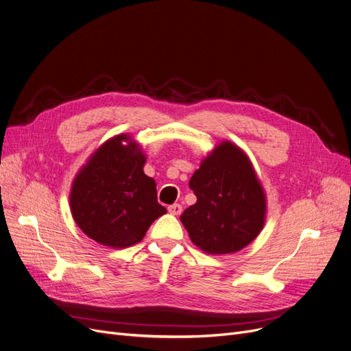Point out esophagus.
I'll use <instances>...</instances> for the list:
<instances>
[{
    "instance_id": "obj_1",
    "label": "esophagus",
    "mask_w": 351,
    "mask_h": 351,
    "mask_svg": "<svg viewBox=\"0 0 351 351\" xmlns=\"http://www.w3.org/2000/svg\"><path fill=\"white\" fill-rule=\"evenodd\" d=\"M168 212H169L171 215L178 216V215H180V213H182V206H180L179 204H173V205L168 206Z\"/></svg>"
}]
</instances>
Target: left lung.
Here are the masks:
<instances>
[{
  "mask_svg": "<svg viewBox=\"0 0 351 351\" xmlns=\"http://www.w3.org/2000/svg\"><path fill=\"white\" fill-rule=\"evenodd\" d=\"M196 204L185 209L180 222L191 241L208 254L242 250L262 232L267 199L246 152L222 141L202 159L189 180Z\"/></svg>",
  "mask_w": 351,
  "mask_h": 351,
  "instance_id": "obj_1",
  "label": "left lung"
}]
</instances>
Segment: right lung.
Listing matches in <instances>:
<instances>
[{
    "label": "right lung",
    "instance_id": "add662e5",
    "mask_svg": "<svg viewBox=\"0 0 351 351\" xmlns=\"http://www.w3.org/2000/svg\"><path fill=\"white\" fill-rule=\"evenodd\" d=\"M145 162L141 145L119 134L94 151L73 178L71 213L92 241L110 249L134 246L166 213L155 180L143 172Z\"/></svg>",
    "mask_w": 351,
    "mask_h": 351
}]
</instances>
